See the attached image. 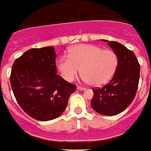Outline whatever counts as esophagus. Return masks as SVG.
<instances>
[{"mask_svg":"<svg viewBox=\"0 0 151 151\" xmlns=\"http://www.w3.org/2000/svg\"><path fill=\"white\" fill-rule=\"evenodd\" d=\"M77 90H79V91H85V90H86V88H83V87H80V86H78V87H77Z\"/></svg>","mask_w":151,"mask_h":151,"instance_id":"34e87169","label":"esophagus"}]
</instances>
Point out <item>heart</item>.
I'll list each match as a JSON object with an SVG mask.
<instances>
[{"label":"heart","instance_id":"1","mask_svg":"<svg viewBox=\"0 0 151 151\" xmlns=\"http://www.w3.org/2000/svg\"><path fill=\"white\" fill-rule=\"evenodd\" d=\"M68 57L57 61L60 72L67 81H72L82 72L83 81L92 86H101L114 76L118 66V56L111 49H102L92 45H78L68 50Z\"/></svg>","mask_w":151,"mask_h":151}]
</instances>
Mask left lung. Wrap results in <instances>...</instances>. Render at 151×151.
<instances>
[{"label": "left lung", "mask_w": 151, "mask_h": 151, "mask_svg": "<svg viewBox=\"0 0 151 151\" xmlns=\"http://www.w3.org/2000/svg\"><path fill=\"white\" fill-rule=\"evenodd\" d=\"M118 56V66L111 80L94 89L91 106L97 113L112 116L123 111L132 103L138 89L140 65L133 52L116 41H108Z\"/></svg>", "instance_id": "obj_1"}]
</instances>
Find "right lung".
Returning <instances> with one entry per match:
<instances>
[{
  "label": "right lung",
  "instance_id": "right-lung-1",
  "mask_svg": "<svg viewBox=\"0 0 151 151\" xmlns=\"http://www.w3.org/2000/svg\"><path fill=\"white\" fill-rule=\"evenodd\" d=\"M55 56L51 46L32 48L12 64L10 83L16 99L26 114L39 121L59 117L76 89L55 74Z\"/></svg>",
  "mask_w": 151,
  "mask_h": 151
}]
</instances>
